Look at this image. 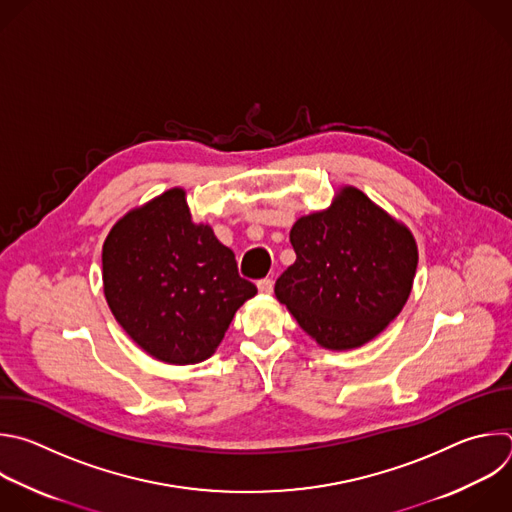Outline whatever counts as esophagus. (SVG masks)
Masks as SVG:
<instances>
[{
	"instance_id": "esophagus-1",
	"label": "esophagus",
	"mask_w": 512,
	"mask_h": 512,
	"mask_svg": "<svg viewBox=\"0 0 512 512\" xmlns=\"http://www.w3.org/2000/svg\"><path fill=\"white\" fill-rule=\"evenodd\" d=\"M257 289L261 291V293H273V279H269V277H265V279H261V281H257Z\"/></svg>"
}]
</instances>
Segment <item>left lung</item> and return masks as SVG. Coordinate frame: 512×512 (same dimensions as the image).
Returning <instances> with one entry per match:
<instances>
[{"mask_svg": "<svg viewBox=\"0 0 512 512\" xmlns=\"http://www.w3.org/2000/svg\"><path fill=\"white\" fill-rule=\"evenodd\" d=\"M289 241L297 259L277 279L275 297L321 348L372 342L406 305L416 239L360 189L342 187L327 209L299 217Z\"/></svg>", "mask_w": 512, "mask_h": 512, "instance_id": "obj_1", "label": "left lung"}]
</instances>
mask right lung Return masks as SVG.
Here are the masks:
<instances>
[{
    "mask_svg": "<svg viewBox=\"0 0 512 512\" xmlns=\"http://www.w3.org/2000/svg\"><path fill=\"white\" fill-rule=\"evenodd\" d=\"M104 297L132 342L158 362H205L257 287L235 253L195 223L181 187L128 211L102 245Z\"/></svg>",
    "mask_w": 512,
    "mask_h": 512,
    "instance_id": "right-lung-1",
    "label": "right lung"
}]
</instances>
